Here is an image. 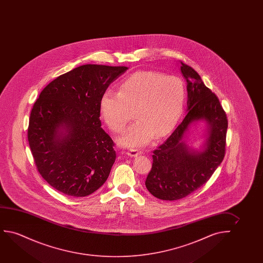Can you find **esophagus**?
<instances>
[{
    "instance_id": "esophagus-1",
    "label": "esophagus",
    "mask_w": 263,
    "mask_h": 263,
    "mask_svg": "<svg viewBox=\"0 0 263 263\" xmlns=\"http://www.w3.org/2000/svg\"><path fill=\"white\" fill-rule=\"evenodd\" d=\"M126 154L131 157H136L137 155H141V151L140 150H137V149H129Z\"/></svg>"
}]
</instances>
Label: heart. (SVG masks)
<instances>
[{
	"instance_id": "heart-1",
	"label": "heart",
	"mask_w": 263,
	"mask_h": 263,
	"mask_svg": "<svg viewBox=\"0 0 263 263\" xmlns=\"http://www.w3.org/2000/svg\"><path fill=\"white\" fill-rule=\"evenodd\" d=\"M186 101L183 81L154 71L137 72L122 81L119 92L101 95L100 113L108 128L120 133L135 114L137 121L119 137L127 147L147 144L155 135L163 137L180 119Z\"/></svg>"
}]
</instances>
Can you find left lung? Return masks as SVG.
Listing matches in <instances>:
<instances>
[{
  "label": "left lung",
  "instance_id": "obj_1",
  "mask_svg": "<svg viewBox=\"0 0 263 263\" xmlns=\"http://www.w3.org/2000/svg\"><path fill=\"white\" fill-rule=\"evenodd\" d=\"M180 71L187 83V115L153 152V165L145 180L149 192L162 200H177L197 191L212 176L226 154L228 121L218 98L190 65L180 61ZM199 119L209 124V137L203 152H191L183 136L191 123Z\"/></svg>",
  "mask_w": 263,
  "mask_h": 263
}]
</instances>
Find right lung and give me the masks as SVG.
Segmentation results:
<instances>
[{"instance_id":"obj_1","label":"right lung","mask_w":263,"mask_h":263,"mask_svg":"<svg viewBox=\"0 0 263 263\" xmlns=\"http://www.w3.org/2000/svg\"><path fill=\"white\" fill-rule=\"evenodd\" d=\"M126 66L83 65L44 88L29 116L28 140L37 172L63 194L85 197L108 179L116 152L101 128V95Z\"/></svg>"}]
</instances>
